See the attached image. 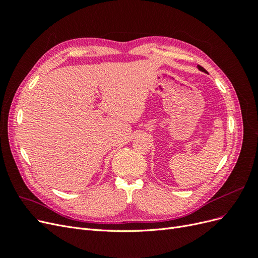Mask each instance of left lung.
<instances>
[{"label":"left lung","instance_id":"8db88e82","mask_svg":"<svg viewBox=\"0 0 258 258\" xmlns=\"http://www.w3.org/2000/svg\"><path fill=\"white\" fill-rule=\"evenodd\" d=\"M198 69L200 70V71H202V72H205V73H208V72H207V70H205L204 68H202V67H200V66H198Z\"/></svg>","mask_w":258,"mask_h":258}]
</instances>
